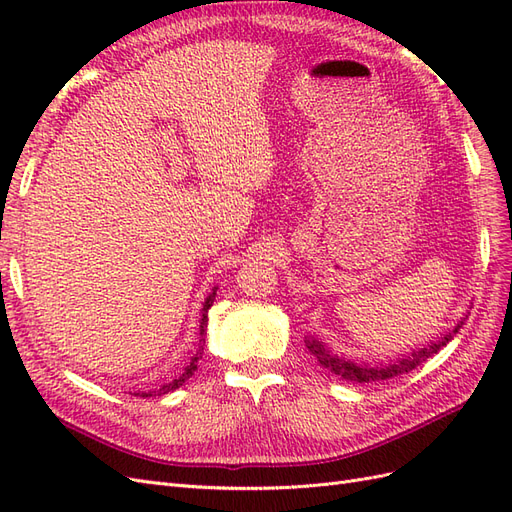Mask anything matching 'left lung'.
Masks as SVG:
<instances>
[{
    "mask_svg": "<svg viewBox=\"0 0 512 512\" xmlns=\"http://www.w3.org/2000/svg\"><path fill=\"white\" fill-rule=\"evenodd\" d=\"M468 316H463L457 327L446 333L444 337H438V339H429V342L423 346V348H416L412 350L408 356L404 354L401 359L397 361H389V363H380V365H369V363H354L350 359H346V356H337L333 354L327 346H324V342H320V339L309 335L305 339V346L309 350V354L314 356V359L324 367L333 371L335 376L344 378V380H350V382H380V380H389V378H395V376H401V374H408V371H412L414 367L421 365L423 361H427L429 356L436 354L440 348H444L451 339L457 335V331L461 329V324L466 322Z\"/></svg>",
    "mask_w": 512,
    "mask_h": 512,
    "instance_id": "obj_1",
    "label": "left lung"
}]
</instances>
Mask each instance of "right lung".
Wrapping results in <instances>:
<instances>
[{
  "instance_id": "right-lung-1",
  "label": "right lung",
  "mask_w": 512,
  "mask_h": 512,
  "mask_svg": "<svg viewBox=\"0 0 512 512\" xmlns=\"http://www.w3.org/2000/svg\"><path fill=\"white\" fill-rule=\"evenodd\" d=\"M215 292H218V286H215L211 292H209V297L205 299V303H203V309H200V344H198V350H196V354L192 356L190 359V363L185 365V369H183V374L181 376H177L173 382H168V384H164L162 389H158V391H138V393H134V395H138V397H153V395H166V393H170V391H175V389H179V386L188 380V378H192L194 376V371L198 369V361L203 359V342H205V335H207V322H209V309H211V305H213V301H215Z\"/></svg>"
}]
</instances>
